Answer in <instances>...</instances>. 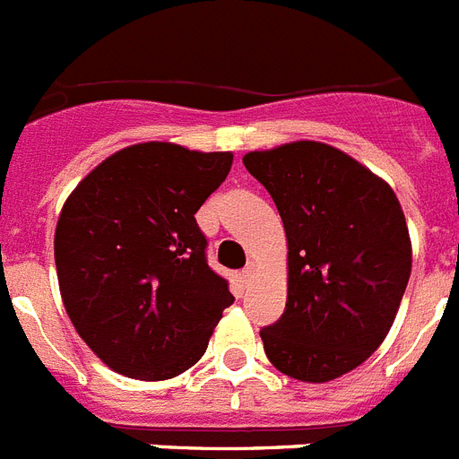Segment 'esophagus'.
I'll return each instance as SVG.
<instances>
[{
    "label": "esophagus",
    "instance_id": "obj_1",
    "mask_svg": "<svg viewBox=\"0 0 459 459\" xmlns=\"http://www.w3.org/2000/svg\"><path fill=\"white\" fill-rule=\"evenodd\" d=\"M255 275H256V264H255V262H249L247 266L242 268V278H245V281H252Z\"/></svg>",
    "mask_w": 459,
    "mask_h": 459
}]
</instances>
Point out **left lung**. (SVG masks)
Instances as JSON below:
<instances>
[{
  "mask_svg": "<svg viewBox=\"0 0 459 459\" xmlns=\"http://www.w3.org/2000/svg\"><path fill=\"white\" fill-rule=\"evenodd\" d=\"M271 193L288 238V304L264 327L273 368L323 385L377 351L412 268L396 193L334 145L292 141L242 158Z\"/></svg>",
  "mask_w": 459,
  "mask_h": 459,
  "instance_id": "8db88e82",
  "label": "left lung"
}]
</instances>
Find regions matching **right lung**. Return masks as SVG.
I'll return each mask as SVG.
<instances>
[{"mask_svg": "<svg viewBox=\"0 0 459 459\" xmlns=\"http://www.w3.org/2000/svg\"><path fill=\"white\" fill-rule=\"evenodd\" d=\"M233 152L145 141L82 178L56 223L63 307L110 370L160 382L203 359L229 282L207 266L195 212L223 184Z\"/></svg>", "mask_w": 459, "mask_h": 459, "instance_id": "right-lung-1", "label": "right lung"}]
</instances>
